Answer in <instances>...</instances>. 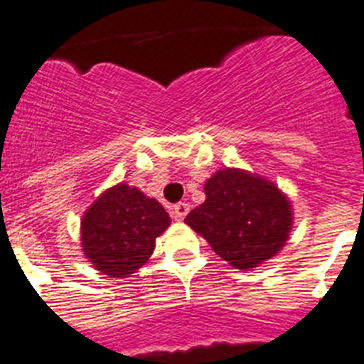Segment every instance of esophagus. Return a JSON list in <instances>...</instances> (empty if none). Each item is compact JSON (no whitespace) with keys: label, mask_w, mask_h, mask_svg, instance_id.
Wrapping results in <instances>:
<instances>
[{"label":"esophagus","mask_w":364,"mask_h":364,"mask_svg":"<svg viewBox=\"0 0 364 364\" xmlns=\"http://www.w3.org/2000/svg\"><path fill=\"white\" fill-rule=\"evenodd\" d=\"M190 210V205H186V203H178V205H174V208H172V218L176 219V221H181V219H185V215L188 214Z\"/></svg>","instance_id":"1"}]
</instances>
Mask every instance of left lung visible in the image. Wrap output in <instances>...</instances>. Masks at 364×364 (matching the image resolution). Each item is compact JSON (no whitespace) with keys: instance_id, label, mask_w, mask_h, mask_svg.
Listing matches in <instances>:
<instances>
[{"instance_id":"obj_1","label":"left lung","mask_w":364,"mask_h":364,"mask_svg":"<svg viewBox=\"0 0 364 364\" xmlns=\"http://www.w3.org/2000/svg\"><path fill=\"white\" fill-rule=\"evenodd\" d=\"M205 203L185 223L237 270H254L279 254L294 225L292 201L270 179L225 166L205 183Z\"/></svg>"}]
</instances>
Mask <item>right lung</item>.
Listing matches in <instances>:
<instances>
[{"instance_id": "add662e5", "label": "right lung", "mask_w": 364, "mask_h": 364, "mask_svg": "<svg viewBox=\"0 0 364 364\" xmlns=\"http://www.w3.org/2000/svg\"><path fill=\"white\" fill-rule=\"evenodd\" d=\"M170 227L158 199L117 183L94 199L81 218V250L88 263L110 277H130L150 259L156 239Z\"/></svg>"}]
</instances>
